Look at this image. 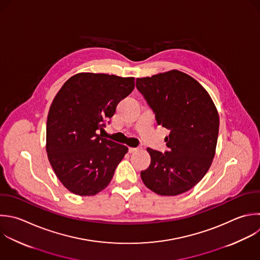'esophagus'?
<instances>
[{
	"mask_svg": "<svg viewBox=\"0 0 260 260\" xmlns=\"http://www.w3.org/2000/svg\"><path fill=\"white\" fill-rule=\"evenodd\" d=\"M138 150H139V148H137V147H130V148H129V152H130V153L136 152V151H138Z\"/></svg>",
	"mask_w": 260,
	"mask_h": 260,
	"instance_id": "obj_1",
	"label": "esophagus"
}]
</instances>
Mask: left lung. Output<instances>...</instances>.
<instances>
[{"instance_id": "left-lung-1", "label": "left lung", "mask_w": 260, "mask_h": 260, "mask_svg": "<svg viewBox=\"0 0 260 260\" xmlns=\"http://www.w3.org/2000/svg\"><path fill=\"white\" fill-rule=\"evenodd\" d=\"M136 87L157 124L170 130L165 138L169 151L147 148L151 161L140 173L141 179L158 195L182 194L210 168L219 126L216 108L198 81L178 70L137 78Z\"/></svg>"}]
</instances>
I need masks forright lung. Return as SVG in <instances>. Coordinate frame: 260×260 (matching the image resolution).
<instances>
[{
  "mask_svg": "<svg viewBox=\"0 0 260 260\" xmlns=\"http://www.w3.org/2000/svg\"><path fill=\"white\" fill-rule=\"evenodd\" d=\"M133 89V77L78 73L55 96L46 147L56 176L70 192L95 195L111 182L128 147L103 138L98 131Z\"/></svg>",
  "mask_w": 260,
  "mask_h": 260,
  "instance_id": "1",
  "label": "right lung"
}]
</instances>
